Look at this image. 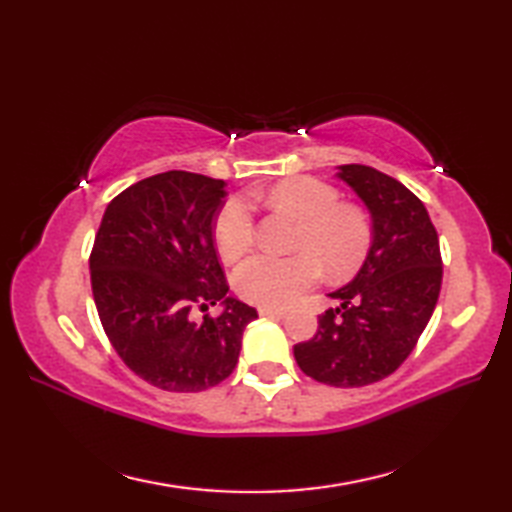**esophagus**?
<instances>
[{
    "label": "esophagus",
    "mask_w": 512,
    "mask_h": 512,
    "mask_svg": "<svg viewBox=\"0 0 512 512\" xmlns=\"http://www.w3.org/2000/svg\"><path fill=\"white\" fill-rule=\"evenodd\" d=\"M259 314H262V317L284 319V317H286V310H279V308H259Z\"/></svg>",
    "instance_id": "34e87169"
}]
</instances>
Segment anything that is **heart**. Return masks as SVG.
<instances>
[{"label": "heart", "mask_w": 512, "mask_h": 512, "mask_svg": "<svg viewBox=\"0 0 512 512\" xmlns=\"http://www.w3.org/2000/svg\"><path fill=\"white\" fill-rule=\"evenodd\" d=\"M268 202L301 220L297 255L259 253L235 268L239 297L262 308H286L321 277V268L336 279L354 275L372 246V224L365 211L341 204V195L317 178L279 182ZM255 242V206L244 195L226 200L215 220L220 255L235 259Z\"/></svg>", "instance_id": "obj_1"}]
</instances>
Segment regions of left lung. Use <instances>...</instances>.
I'll use <instances>...</instances> for the list:
<instances>
[{
  "label": "left lung",
  "instance_id": "1",
  "mask_svg": "<svg viewBox=\"0 0 512 512\" xmlns=\"http://www.w3.org/2000/svg\"><path fill=\"white\" fill-rule=\"evenodd\" d=\"M372 213V246L358 275L330 292L310 341L295 345L301 372L323 385L365 387L394 374L436 310L442 257L436 226L405 184L365 165L336 173Z\"/></svg>",
  "mask_w": 512,
  "mask_h": 512
}]
</instances>
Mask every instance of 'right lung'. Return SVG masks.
Instances as JSON below:
<instances>
[{
    "label": "right lung",
    "instance_id": "right-lung-1",
    "mask_svg": "<svg viewBox=\"0 0 512 512\" xmlns=\"http://www.w3.org/2000/svg\"><path fill=\"white\" fill-rule=\"evenodd\" d=\"M226 182L189 171L140 180L107 204L90 255L92 295L116 354L165 391H204L231 376L257 310L228 297L213 239ZM215 302L217 318L192 319Z\"/></svg>",
    "mask_w": 512,
    "mask_h": 512
}]
</instances>
